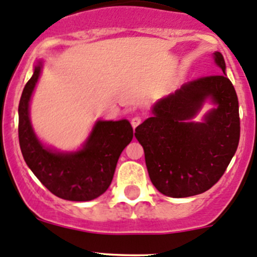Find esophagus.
I'll return each instance as SVG.
<instances>
[{
	"label": "esophagus",
	"instance_id": "34e87169",
	"mask_svg": "<svg viewBox=\"0 0 257 257\" xmlns=\"http://www.w3.org/2000/svg\"><path fill=\"white\" fill-rule=\"evenodd\" d=\"M140 123H141V118L137 117V116H136V117L131 118V125H132V127H134V128H136L137 126L140 125Z\"/></svg>",
	"mask_w": 257,
	"mask_h": 257
}]
</instances>
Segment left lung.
<instances>
[{
	"instance_id": "left-lung-1",
	"label": "left lung",
	"mask_w": 257,
	"mask_h": 257,
	"mask_svg": "<svg viewBox=\"0 0 257 257\" xmlns=\"http://www.w3.org/2000/svg\"><path fill=\"white\" fill-rule=\"evenodd\" d=\"M213 58L221 74L189 81L158 100L152 116L135 130L151 182L167 197H192L210 189L239 145L236 91L221 53H213ZM207 101L214 107L202 121H194Z\"/></svg>"
}]
</instances>
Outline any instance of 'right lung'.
Masks as SVG:
<instances>
[{"instance_id":"1","label":"right lung","mask_w":257,"mask_h":257,"mask_svg":"<svg viewBox=\"0 0 257 257\" xmlns=\"http://www.w3.org/2000/svg\"><path fill=\"white\" fill-rule=\"evenodd\" d=\"M43 62L34 65L18 106V139L23 158L49 192L73 202H88L110 187L118 157L134 137L127 120H97L79 150L63 152L48 147L32 127L30 104L41 76Z\"/></svg>"}]
</instances>
